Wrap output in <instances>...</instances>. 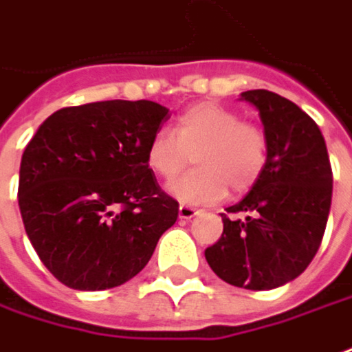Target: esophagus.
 <instances>
[{"label":"esophagus","instance_id":"esophagus-1","mask_svg":"<svg viewBox=\"0 0 352 352\" xmlns=\"http://www.w3.org/2000/svg\"><path fill=\"white\" fill-rule=\"evenodd\" d=\"M178 214H180V219H186V221H190L193 219L197 211H195V207L192 205H180V209H178Z\"/></svg>","mask_w":352,"mask_h":352}]
</instances>
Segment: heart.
<instances>
[{"mask_svg": "<svg viewBox=\"0 0 352 352\" xmlns=\"http://www.w3.org/2000/svg\"><path fill=\"white\" fill-rule=\"evenodd\" d=\"M195 170L170 184L186 204H213L226 190H250L267 164L270 143L256 124L242 122L219 102H199L184 110L170 129H159L147 143V166L162 180H172L190 162Z\"/></svg>", "mask_w": 352, "mask_h": 352, "instance_id": "1", "label": "heart"}]
</instances>
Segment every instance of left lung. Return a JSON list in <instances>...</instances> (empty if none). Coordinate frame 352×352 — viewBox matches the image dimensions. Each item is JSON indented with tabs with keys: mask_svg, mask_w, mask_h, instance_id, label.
<instances>
[{
	"mask_svg": "<svg viewBox=\"0 0 352 352\" xmlns=\"http://www.w3.org/2000/svg\"><path fill=\"white\" fill-rule=\"evenodd\" d=\"M242 98L259 110L267 164L240 204L226 209L223 234L205 250L209 267L240 289L270 291L296 279L324 238L333 174L318 124L265 89Z\"/></svg>",
	"mask_w": 352,
	"mask_h": 352,
	"instance_id": "obj_1",
	"label": "left lung"
}]
</instances>
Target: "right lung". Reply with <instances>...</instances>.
I'll list each match as a JSON object with an SVG mask.
<instances>
[{
    "label": "right lung",
    "instance_id": "1",
    "mask_svg": "<svg viewBox=\"0 0 352 352\" xmlns=\"http://www.w3.org/2000/svg\"><path fill=\"white\" fill-rule=\"evenodd\" d=\"M170 116L153 100L67 106L28 141L19 209L40 261L65 287L104 291L133 279L178 219L147 166Z\"/></svg>",
    "mask_w": 352,
    "mask_h": 352
}]
</instances>
